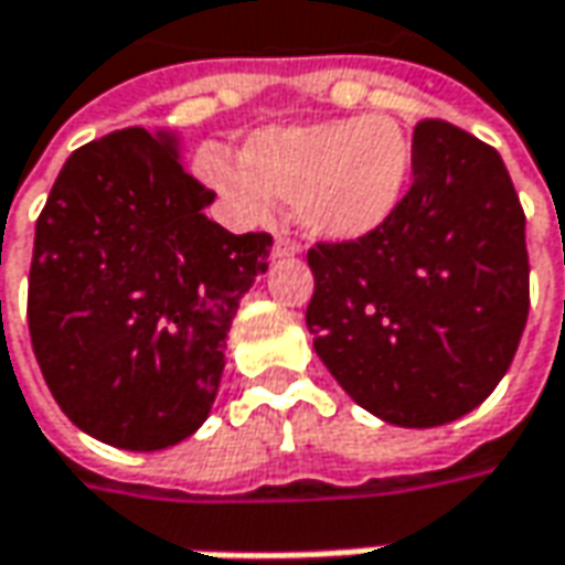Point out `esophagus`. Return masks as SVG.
<instances>
[{
    "label": "esophagus",
    "mask_w": 565,
    "mask_h": 565,
    "mask_svg": "<svg viewBox=\"0 0 565 565\" xmlns=\"http://www.w3.org/2000/svg\"><path fill=\"white\" fill-rule=\"evenodd\" d=\"M298 250H301V247H298L296 241H289V238H276V244H273V257H276V260H282V257H296Z\"/></svg>",
    "instance_id": "34e87169"
}]
</instances>
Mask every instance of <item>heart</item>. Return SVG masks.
Listing matches in <instances>:
<instances>
[{
    "label": "heart",
    "mask_w": 565,
    "mask_h": 565,
    "mask_svg": "<svg viewBox=\"0 0 565 565\" xmlns=\"http://www.w3.org/2000/svg\"><path fill=\"white\" fill-rule=\"evenodd\" d=\"M413 139L394 117H343L269 127L244 142L241 161L218 149L196 156L200 181L250 225L296 203L308 235L350 244L381 232L413 184Z\"/></svg>",
    "instance_id": "heart-1"
}]
</instances>
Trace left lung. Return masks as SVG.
Listing matches in <instances>:
<instances>
[{
    "mask_svg": "<svg viewBox=\"0 0 565 565\" xmlns=\"http://www.w3.org/2000/svg\"><path fill=\"white\" fill-rule=\"evenodd\" d=\"M413 184L375 235L315 244L305 324L359 407L433 429L480 407L527 321L524 212L493 146L445 120L413 129Z\"/></svg>",
    "mask_w": 565,
    "mask_h": 565,
    "instance_id": "8db88e82",
    "label": "left lung"
}]
</instances>
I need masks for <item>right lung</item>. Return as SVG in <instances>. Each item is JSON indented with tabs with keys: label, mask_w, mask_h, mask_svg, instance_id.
Listing matches in <instances>:
<instances>
[{
	"label": "right lung",
	"mask_w": 565,
	"mask_h": 565,
	"mask_svg": "<svg viewBox=\"0 0 565 565\" xmlns=\"http://www.w3.org/2000/svg\"><path fill=\"white\" fill-rule=\"evenodd\" d=\"M212 200L146 129L75 149L46 196L31 347L60 409L104 445L158 451L210 416L228 327L273 247L206 218Z\"/></svg>",
	"instance_id": "add662e5"
}]
</instances>
